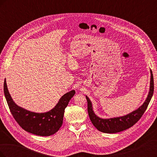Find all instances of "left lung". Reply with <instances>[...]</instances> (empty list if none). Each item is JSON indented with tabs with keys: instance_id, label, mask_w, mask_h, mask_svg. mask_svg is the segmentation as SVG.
Wrapping results in <instances>:
<instances>
[{
	"instance_id": "left-lung-1",
	"label": "left lung",
	"mask_w": 157,
	"mask_h": 157,
	"mask_svg": "<svg viewBox=\"0 0 157 157\" xmlns=\"http://www.w3.org/2000/svg\"><path fill=\"white\" fill-rule=\"evenodd\" d=\"M154 92V80L153 75L151 70V81H150V88L149 94L147 96L146 100L144 103L143 105L140 107L136 110L130 113V114L125 116L120 117L111 118H99L96 114L94 113L92 108V102L90 101V99L86 96L88 102V113L93 125L96 127L97 129L103 133H107V134H114V133L120 132L123 130L134 126L136 123L138 121L144 113L146 111L148 107L149 103L153 96Z\"/></svg>"
}]
</instances>
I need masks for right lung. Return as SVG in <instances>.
Listing matches in <instances>:
<instances>
[{
	"instance_id": "1",
	"label": "right lung",
	"mask_w": 157,
	"mask_h": 157,
	"mask_svg": "<svg viewBox=\"0 0 157 157\" xmlns=\"http://www.w3.org/2000/svg\"><path fill=\"white\" fill-rule=\"evenodd\" d=\"M4 92L8 105L14 119L23 130L40 136H49L59 130L63 124L65 109L75 94V90L66 93L50 111L37 113L27 111L14 103L8 92L6 79L4 82Z\"/></svg>"
}]
</instances>
